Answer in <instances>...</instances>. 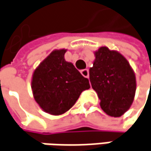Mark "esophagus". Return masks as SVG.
<instances>
[{
	"mask_svg": "<svg viewBox=\"0 0 151 151\" xmlns=\"http://www.w3.org/2000/svg\"><path fill=\"white\" fill-rule=\"evenodd\" d=\"M81 74H82L84 78H88V69H83L81 70Z\"/></svg>",
	"mask_w": 151,
	"mask_h": 151,
	"instance_id": "34e87169",
	"label": "esophagus"
}]
</instances>
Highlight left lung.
I'll list each match as a JSON object with an SVG mask.
<instances>
[{"label": "left lung", "mask_w": 151, "mask_h": 151, "mask_svg": "<svg viewBox=\"0 0 151 151\" xmlns=\"http://www.w3.org/2000/svg\"><path fill=\"white\" fill-rule=\"evenodd\" d=\"M89 81L100 99V106L109 116L123 115L134 100L136 77L128 61L120 52L106 46L94 52Z\"/></svg>", "instance_id": "left-lung-1"}]
</instances>
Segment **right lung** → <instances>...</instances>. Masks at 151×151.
Listing matches in <instances>:
<instances>
[{"label":"right lung","instance_id":"add662e5","mask_svg":"<svg viewBox=\"0 0 151 151\" xmlns=\"http://www.w3.org/2000/svg\"><path fill=\"white\" fill-rule=\"evenodd\" d=\"M66 49L50 52L35 69L31 88L35 101L46 113L59 116L71 108L83 90L90 88L72 63L65 60Z\"/></svg>","mask_w":151,"mask_h":151}]
</instances>
